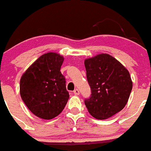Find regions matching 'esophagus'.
<instances>
[{
    "mask_svg": "<svg viewBox=\"0 0 151 151\" xmlns=\"http://www.w3.org/2000/svg\"><path fill=\"white\" fill-rule=\"evenodd\" d=\"M73 93H74V95H76V96H78V95L80 94V91H79V89H74V92H73Z\"/></svg>",
    "mask_w": 151,
    "mask_h": 151,
    "instance_id": "obj_1",
    "label": "esophagus"
}]
</instances>
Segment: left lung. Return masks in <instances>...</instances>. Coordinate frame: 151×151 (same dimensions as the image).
Listing matches in <instances>:
<instances>
[{
	"label": "left lung",
	"mask_w": 151,
	"mask_h": 151,
	"mask_svg": "<svg viewBox=\"0 0 151 151\" xmlns=\"http://www.w3.org/2000/svg\"><path fill=\"white\" fill-rule=\"evenodd\" d=\"M92 94L86 99L89 113L98 119L111 117L124 108L132 89L129 70L114 57L98 54L84 61Z\"/></svg>",
	"instance_id": "1"
}]
</instances>
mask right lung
<instances>
[{
    "label": "right lung",
    "instance_id": "obj_1",
    "mask_svg": "<svg viewBox=\"0 0 151 151\" xmlns=\"http://www.w3.org/2000/svg\"><path fill=\"white\" fill-rule=\"evenodd\" d=\"M64 57L50 52L40 56L20 79L22 99L37 117L51 119L63 111L69 99L65 79L60 71Z\"/></svg>",
    "mask_w": 151,
    "mask_h": 151
}]
</instances>
